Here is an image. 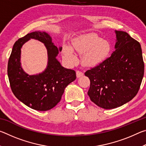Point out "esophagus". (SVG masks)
I'll return each instance as SVG.
<instances>
[{"label": "esophagus", "instance_id": "esophagus-1", "mask_svg": "<svg viewBox=\"0 0 146 146\" xmlns=\"http://www.w3.org/2000/svg\"><path fill=\"white\" fill-rule=\"evenodd\" d=\"M76 77L79 78V77H80V76H83V73L82 72V71L77 70L76 71Z\"/></svg>", "mask_w": 146, "mask_h": 146}]
</instances>
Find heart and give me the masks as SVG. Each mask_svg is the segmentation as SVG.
Wrapping results in <instances>:
<instances>
[{"label":"heart","mask_w":146,"mask_h":146,"mask_svg":"<svg viewBox=\"0 0 146 146\" xmlns=\"http://www.w3.org/2000/svg\"><path fill=\"white\" fill-rule=\"evenodd\" d=\"M73 48L82 56V62L86 66H96L107 58L111 50V46L108 40L95 33L81 36L73 42ZM64 55L71 62L75 61V56L69 48L64 49Z\"/></svg>","instance_id":"heart-1"}]
</instances>
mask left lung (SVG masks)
<instances>
[{"mask_svg": "<svg viewBox=\"0 0 146 146\" xmlns=\"http://www.w3.org/2000/svg\"><path fill=\"white\" fill-rule=\"evenodd\" d=\"M115 32V51L84 73L90 80L88 95L91 100L106 110L120 107L132 100L144 74L140 43L126 32Z\"/></svg>", "mask_w": 146, "mask_h": 146, "instance_id": "left-lung-1", "label": "left lung"}]
</instances>
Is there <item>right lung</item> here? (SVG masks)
Returning a JSON list of instances; mask_svg holds the SVG:
<instances>
[{"instance_id": "add662e5", "label": "right lung", "mask_w": 146, "mask_h": 146, "mask_svg": "<svg viewBox=\"0 0 146 146\" xmlns=\"http://www.w3.org/2000/svg\"><path fill=\"white\" fill-rule=\"evenodd\" d=\"M30 38L43 42L48 50V64L42 74L28 76L20 66V48ZM62 48L52 43L45 32L33 31L18 39L14 44L8 64V75L12 92L18 99L36 111H45L60 102L64 89L76 79L75 71L66 69L56 59Z\"/></svg>"}]
</instances>
